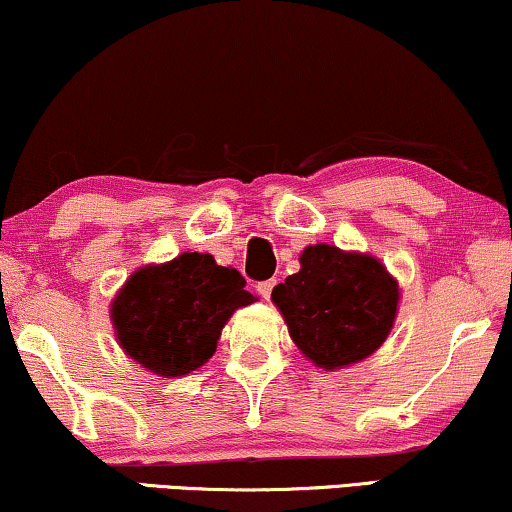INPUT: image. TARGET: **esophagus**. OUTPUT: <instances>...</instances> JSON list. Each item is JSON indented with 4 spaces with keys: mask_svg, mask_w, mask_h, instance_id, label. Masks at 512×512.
I'll list each match as a JSON object with an SVG mask.
<instances>
[{
    "mask_svg": "<svg viewBox=\"0 0 512 512\" xmlns=\"http://www.w3.org/2000/svg\"><path fill=\"white\" fill-rule=\"evenodd\" d=\"M275 279H268V282H261L258 284V293H261V296L265 298V300H270V296H272V289H275Z\"/></svg>",
    "mask_w": 512,
    "mask_h": 512,
    "instance_id": "esophagus-1",
    "label": "esophagus"
}]
</instances>
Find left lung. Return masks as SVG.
Instances as JSON below:
<instances>
[{"label": "left lung", "mask_w": 512, "mask_h": 512, "mask_svg": "<svg viewBox=\"0 0 512 512\" xmlns=\"http://www.w3.org/2000/svg\"><path fill=\"white\" fill-rule=\"evenodd\" d=\"M296 345L321 368L366 359L394 326L398 286L380 261L331 244L307 247L300 270L272 289Z\"/></svg>", "instance_id": "1"}]
</instances>
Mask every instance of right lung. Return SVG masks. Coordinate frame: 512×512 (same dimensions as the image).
Masks as SVG:
<instances>
[{
    "label": "right lung",
    "mask_w": 512,
    "mask_h": 512,
    "mask_svg": "<svg viewBox=\"0 0 512 512\" xmlns=\"http://www.w3.org/2000/svg\"><path fill=\"white\" fill-rule=\"evenodd\" d=\"M254 303L235 268L209 254H181L137 270L114 300L111 319L125 354L165 377L200 368L216 352L237 307Z\"/></svg>",
    "instance_id": "add662e5"
}]
</instances>
